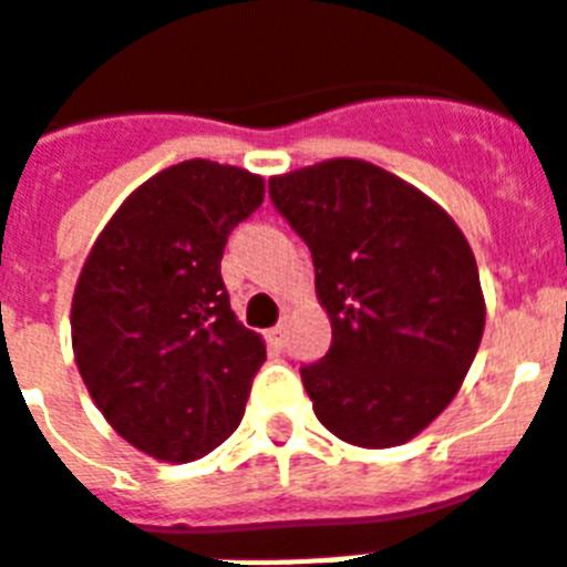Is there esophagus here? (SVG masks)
I'll return each instance as SVG.
<instances>
[{
    "instance_id": "esophagus-1",
    "label": "esophagus",
    "mask_w": 567,
    "mask_h": 567,
    "mask_svg": "<svg viewBox=\"0 0 567 567\" xmlns=\"http://www.w3.org/2000/svg\"><path fill=\"white\" fill-rule=\"evenodd\" d=\"M285 330H288V327H285V323H276L274 330L267 332V339L274 341L276 348H282V344H285Z\"/></svg>"
}]
</instances>
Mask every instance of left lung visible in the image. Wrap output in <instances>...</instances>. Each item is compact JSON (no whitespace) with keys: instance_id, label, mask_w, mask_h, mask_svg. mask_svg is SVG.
I'll return each mask as SVG.
<instances>
[{"instance_id":"1","label":"left lung","mask_w":567,"mask_h":567,"mask_svg":"<svg viewBox=\"0 0 567 567\" xmlns=\"http://www.w3.org/2000/svg\"><path fill=\"white\" fill-rule=\"evenodd\" d=\"M270 202L309 246L332 323L327 357L300 369L315 416L353 446L408 443L455 399L485 332L466 237L365 159L276 175Z\"/></svg>"}]
</instances>
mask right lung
I'll use <instances>...</instances> for the list:
<instances>
[{"instance_id": "right-lung-1", "label": "right lung", "mask_w": 567, "mask_h": 567, "mask_svg": "<svg viewBox=\"0 0 567 567\" xmlns=\"http://www.w3.org/2000/svg\"><path fill=\"white\" fill-rule=\"evenodd\" d=\"M261 202L252 172L184 159L130 193L82 265L76 369L106 422L157 461H196L244 419L267 351L231 312L219 261Z\"/></svg>"}]
</instances>
